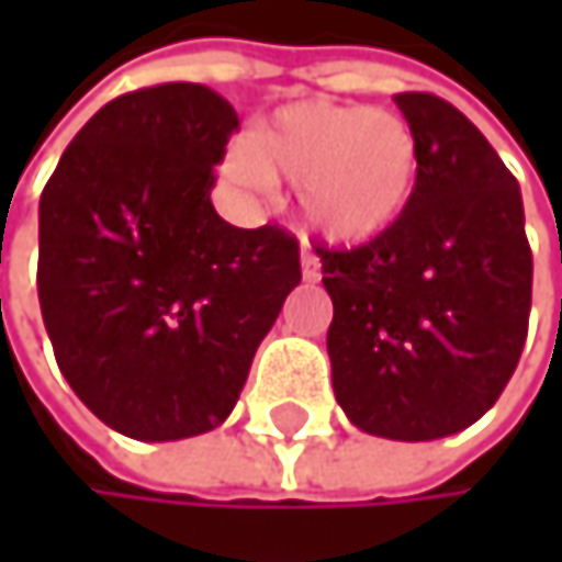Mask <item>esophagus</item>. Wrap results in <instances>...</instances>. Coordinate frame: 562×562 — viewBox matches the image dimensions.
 Returning <instances> with one entry per match:
<instances>
[{
    "label": "esophagus",
    "instance_id": "esophagus-1",
    "mask_svg": "<svg viewBox=\"0 0 562 562\" xmlns=\"http://www.w3.org/2000/svg\"><path fill=\"white\" fill-rule=\"evenodd\" d=\"M299 263H302V280L315 282L322 277V267H318V257L312 254V247L308 244H302V250H299Z\"/></svg>",
    "mask_w": 562,
    "mask_h": 562
}]
</instances>
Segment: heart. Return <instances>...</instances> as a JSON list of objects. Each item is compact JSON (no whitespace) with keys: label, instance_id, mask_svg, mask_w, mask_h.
<instances>
[{"label":"heart","instance_id":"1","mask_svg":"<svg viewBox=\"0 0 562 562\" xmlns=\"http://www.w3.org/2000/svg\"><path fill=\"white\" fill-rule=\"evenodd\" d=\"M224 169L247 188H270L273 178L299 184L315 234L331 244H368L413 207L423 156L413 126L391 110L302 100L234 146Z\"/></svg>","mask_w":562,"mask_h":562}]
</instances>
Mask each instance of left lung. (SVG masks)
<instances>
[{
    "instance_id": "obj_1",
    "label": "left lung",
    "mask_w": 562,
    "mask_h": 562,
    "mask_svg": "<svg viewBox=\"0 0 562 562\" xmlns=\"http://www.w3.org/2000/svg\"><path fill=\"white\" fill-rule=\"evenodd\" d=\"M423 178L406 217L371 244L325 250L331 387L384 439L426 442L482 419L527 338L533 257L517 178L452 103L396 93Z\"/></svg>"
}]
</instances>
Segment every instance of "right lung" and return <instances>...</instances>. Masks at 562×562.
<instances>
[{
  "instance_id": "obj_1",
  "label": "right lung",
  "mask_w": 562,
  "mask_h": 562,
  "mask_svg": "<svg viewBox=\"0 0 562 562\" xmlns=\"http://www.w3.org/2000/svg\"><path fill=\"white\" fill-rule=\"evenodd\" d=\"M237 130L204 83H159L97 110L38 204V302L60 374L110 429L171 442L221 426L299 285V244L214 204Z\"/></svg>"
}]
</instances>
